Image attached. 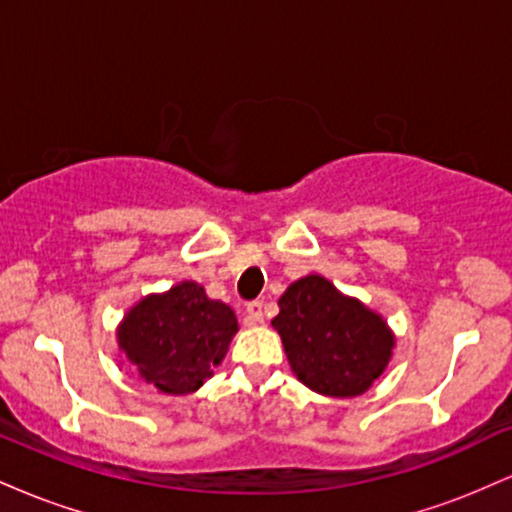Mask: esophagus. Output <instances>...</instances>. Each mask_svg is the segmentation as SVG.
I'll return each instance as SVG.
<instances>
[{
	"instance_id": "obj_1",
	"label": "esophagus",
	"mask_w": 512,
	"mask_h": 512,
	"mask_svg": "<svg viewBox=\"0 0 512 512\" xmlns=\"http://www.w3.org/2000/svg\"><path fill=\"white\" fill-rule=\"evenodd\" d=\"M264 320V303L262 301H250L245 305V322L248 325H260Z\"/></svg>"
}]
</instances>
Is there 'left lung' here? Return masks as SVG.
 <instances>
[{
    "label": "left lung",
    "mask_w": 512,
    "mask_h": 512,
    "mask_svg": "<svg viewBox=\"0 0 512 512\" xmlns=\"http://www.w3.org/2000/svg\"><path fill=\"white\" fill-rule=\"evenodd\" d=\"M279 308L272 325L293 373L320 395H363L390 361L395 339L383 317L342 296L322 276L291 284Z\"/></svg>",
    "instance_id": "1"
}]
</instances>
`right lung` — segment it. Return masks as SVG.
<instances>
[{"mask_svg": "<svg viewBox=\"0 0 512 512\" xmlns=\"http://www.w3.org/2000/svg\"><path fill=\"white\" fill-rule=\"evenodd\" d=\"M238 332L236 313L211 301L195 281H182L129 310L117 339L146 383L166 395L204 385Z\"/></svg>", "mask_w": 512, "mask_h": 512, "instance_id": "right-lung-1", "label": "right lung"}]
</instances>
